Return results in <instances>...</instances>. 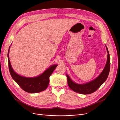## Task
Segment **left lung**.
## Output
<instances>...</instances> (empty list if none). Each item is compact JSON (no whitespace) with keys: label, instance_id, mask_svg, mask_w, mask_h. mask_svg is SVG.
Listing matches in <instances>:
<instances>
[{"label":"left lung","instance_id":"1","mask_svg":"<svg viewBox=\"0 0 120 120\" xmlns=\"http://www.w3.org/2000/svg\"><path fill=\"white\" fill-rule=\"evenodd\" d=\"M106 48L107 52L108 53L106 63L102 72L96 79L85 84H78L74 83L69 77L68 75L66 74L68 86L73 91L82 94H90L96 91L106 81L109 76L110 67L109 54L108 49L106 46Z\"/></svg>","mask_w":120,"mask_h":120}]
</instances>
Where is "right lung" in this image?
Segmentation results:
<instances>
[{"mask_svg": "<svg viewBox=\"0 0 120 120\" xmlns=\"http://www.w3.org/2000/svg\"><path fill=\"white\" fill-rule=\"evenodd\" d=\"M8 52L9 69L11 77L25 91L30 93L40 92L45 90L49 84V79L57 65L50 66L39 76L34 77H23L17 74L12 69L9 59V50Z\"/></svg>", "mask_w": 120, "mask_h": 120, "instance_id": "add662e5", "label": "right lung"}]
</instances>
